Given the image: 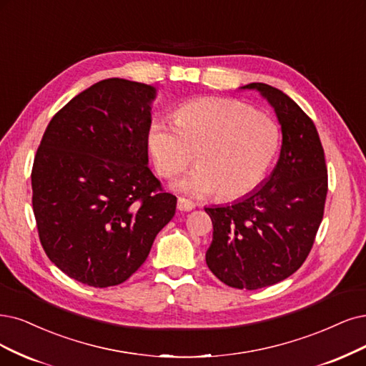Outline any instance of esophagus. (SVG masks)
<instances>
[{
	"label": "esophagus",
	"mask_w": 366,
	"mask_h": 366,
	"mask_svg": "<svg viewBox=\"0 0 366 366\" xmlns=\"http://www.w3.org/2000/svg\"><path fill=\"white\" fill-rule=\"evenodd\" d=\"M196 208L194 202H192L190 199H185V197H178V209L179 211H192Z\"/></svg>",
	"instance_id": "34e87169"
}]
</instances>
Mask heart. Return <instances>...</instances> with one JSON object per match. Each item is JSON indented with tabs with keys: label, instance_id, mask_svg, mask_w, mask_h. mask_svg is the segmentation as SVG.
<instances>
[{
	"label": "heart",
	"instance_id": "obj_1",
	"mask_svg": "<svg viewBox=\"0 0 366 366\" xmlns=\"http://www.w3.org/2000/svg\"><path fill=\"white\" fill-rule=\"evenodd\" d=\"M173 120L174 125L154 120L147 146L162 178L187 170L196 155L199 169L174 185L188 194L217 192L226 200L246 196L262 182L279 151L276 122L239 101H187L174 108Z\"/></svg>",
	"mask_w": 366,
	"mask_h": 366
}]
</instances>
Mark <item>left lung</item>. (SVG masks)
Wrapping results in <instances>:
<instances>
[{
  "mask_svg": "<svg viewBox=\"0 0 366 366\" xmlns=\"http://www.w3.org/2000/svg\"><path fill=\"white\" fill-rule=\"evenodd\" d=\"M259 90L282 125V149L265 184L231 207L205 208L212 220L207 265L227 287L259 290L290 277L314 246L327 196V166L318 131L285 93Z\"/></svg>",
  "mask_w": 366,
  "mask_h": 366,
  "instance_id": "obj_1",
  "label": "left lung"
}]
</instances>
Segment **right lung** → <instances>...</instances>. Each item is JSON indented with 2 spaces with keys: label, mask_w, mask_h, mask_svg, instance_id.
Returning a JSON list of instances; mask_svg holds the SVG:
<instances>
[{
  "label": "right lung",
  "mask_w": 366,
  "mask_h": 366,
  "mask_svg": "<svg viewBox=\"0 0 366 366\" xmlns=\"http://www.w3.org/2000/svg\"><path fill=\"white\" fill-rule=\"evenodd\" d=\"M155 89L122 78L93 84L48 124L33 162L40 244L64 274L114 287L146 261L176 197L147 167Z\"/></svg>",
  "instance_id": "right-lung-1"
}]
</instances>
